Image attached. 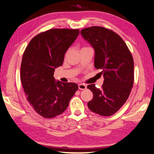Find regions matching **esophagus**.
Returning <instances> with one entry per match:
<instances>
[{
  "label": "esophagus",
  "mask_w": 154,
  "mask_h": 154,
  "mask_svg": "<svg viewBox=\"0 0 154 154\" xmlns=\"http://www.w3.org/2000/svg\"><path fill=\"white\" fill-rule=\"evenodd\" d=\"M78 87H79V90H85L87 88V85L83 84V83H79V84L78 85Z\"/></svg>",
  "instance_id": "34e87169"
}]
</instances>
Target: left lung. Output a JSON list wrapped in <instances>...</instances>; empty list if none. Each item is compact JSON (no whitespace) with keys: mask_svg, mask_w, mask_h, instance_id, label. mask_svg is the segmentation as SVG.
I'll return each mask as SVG.
<instances>
[{"mask_svg":"<svg viewBox=\"0 0 154 154\" xmlns=\"http://www.w3.org/2000/svg\"><path fill=\"white\" fill-rule=\"evenodd\" d=\"M81 34L95 51L94 66L101 69L104 82L100 90L88 85L93 93L88 108L102 116L116 113L128 98L134 83V61L120 36L101 26L83 28Z\"/></svg>","mask_w":154,"mask_h":154,"instance_id":"8db88e82","label":"left lung"}]
</instances>
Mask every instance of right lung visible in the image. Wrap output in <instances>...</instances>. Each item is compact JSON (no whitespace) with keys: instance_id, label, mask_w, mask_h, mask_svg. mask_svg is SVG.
<instances>
[{"instance_id":"obj_1","label":"right lung","mask_w":154,"mask_h":154,"mask_svg":"<svg viewBox=\"0 0 154 154\" xmlns=\"http://www.w3.org/2000/svg\"><path fill=\"white\" fill-rule=\"evenodd\" d=\"M79 34L78 29L53 28L42 32L28 43L22 57L20 79L27 100L45 118L62 114L78 90L75 83L55 81V69Z\"/></svg>"}]
</instances>
